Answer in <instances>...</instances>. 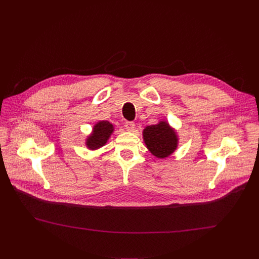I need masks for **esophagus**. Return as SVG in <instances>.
<instances>
[{
	"mask_svg": "<svg viewBox=\"0 0 259 259\" xmlns=\"http://www.w3.org/2000/svg\"><path fill=\"white\" fill-rule=\"evenodd\" d=\"M125 128H126V130L129 131V132H133V130H134V128H135V124H134L133 122H127V123L125 124Z\"/></svg>",
	"mask_w": 259,
	"mask_h": 259,
	"instance_id": "esophagus-1",
	"label": "esophagus"
}]
</instances>
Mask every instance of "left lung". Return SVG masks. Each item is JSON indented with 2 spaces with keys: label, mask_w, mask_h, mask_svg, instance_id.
<instances>
[{
  "label": "left lung",
  "mask_w": 259,
  "mask_h": 259,
  "mask_svg": "<svg viewBox=\"0 0 259 259\" xmlns=\"http://www.w3.org/2000/svg\"><path fill=\"white\" fill-rule=\"evenodd\" d=\"M142 138L146 149L158 159L171 156L177 150L179 142L177 131L165 120L146 126L142 131Z\"/></svg>",
  "instance_id": "obj_1"
}]
</instances>
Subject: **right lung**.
I'll list each match as a JSON object with an SVG mask.
<instances>
[{"mask_svg": "<svg viewBox=\"0 0 259 259\" xmlns=\"http://www.w3.org/2000/svg\"><path fill=\"white\" fill-rule=\"evenodd\" d=\"M115 131V127L108 121H98L92 128L91 133L85 139V145L90 151H97L106 144Z\"/></svg>", "mask_w": 259, "mask_h": 259, "instance_id": "1", "label": "right lung"}]
</instances>
